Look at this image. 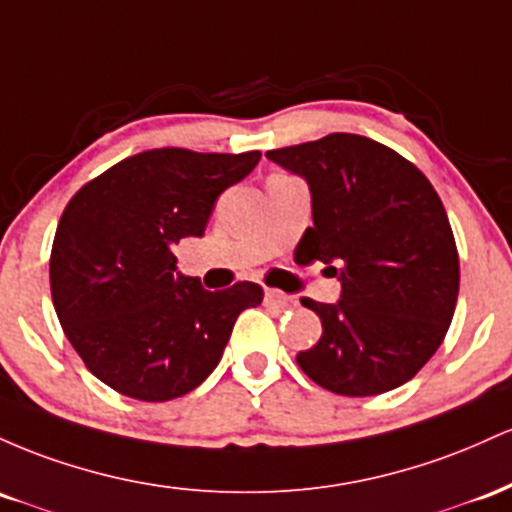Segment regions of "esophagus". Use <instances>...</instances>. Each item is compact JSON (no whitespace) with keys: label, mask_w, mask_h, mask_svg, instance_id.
<instances>
[{"label":"esophagus","mask_w":512,"mask_h":512,"mask_svg":"<svg viewBox=\"0 0 512 512\" xmlns=\"http://www.w3.org/2000/svg\"><path fill=\"white\" fill-rule=\"evenodd\" d=\"M263 302H266L268 307H287V304H290V297H287L285 292H280V290H266V295H263Z\"/></svg>","instance_id":"1"}]
</instances>
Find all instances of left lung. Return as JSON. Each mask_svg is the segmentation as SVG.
Wrapping results in <instances>:
<instances>
[{"mask_svg": "<svg viewBox=\"0 0 512 512\" xmlns=\"http://www.w3.org/2000/svg\"><path fill=\"white\" fill-rule=\"evenodd\" d=\"M266 157L312 191L314 227L297 256L341 280L336 304L302 300L324 331L297 365L341 396L401 387L440 348L457 304V244L438 193L409 159L350 132Z\"/></svg>", "mask_w": 512, "mask_h": 512, "instance_id": "obj_1", "label": "left lung"}]
</instances>
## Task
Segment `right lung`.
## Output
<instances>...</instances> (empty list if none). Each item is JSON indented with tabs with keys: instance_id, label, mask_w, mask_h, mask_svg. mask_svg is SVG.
<instances>
[{
	"instance_id": "add662e5",
	"label": "right lung",
	"mask_w": 512,
	"mask_h": 512,
	"mask_svg": "<svg viewBox=\"0 0 512 512\" xmlns=\"http://www.w3.org/2000/svg\"><path fill=\"white\" fill-rule=\"evenodd\" d=\"M261 152L149 149L84 183L67 203L50 254L62 331L94 377L140 401L188 394L215 370L234 321L263 287L205 290L176 271L174 246L203 237L225 188Z\"/></svg>"
}]
</instances>
